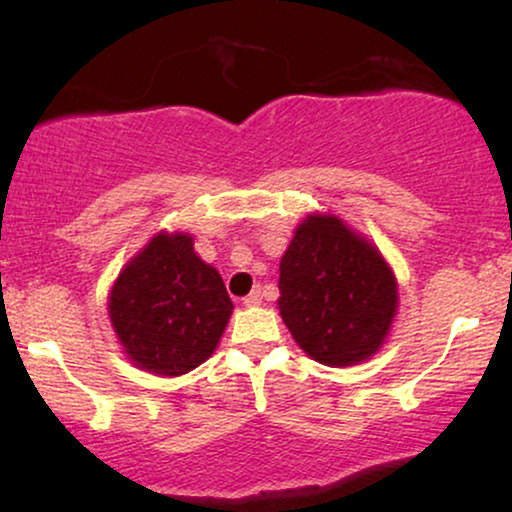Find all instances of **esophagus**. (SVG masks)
I'll return each mask as SVG.
<instances>
[{
	"mask_svg": "<svg viewBox=\"0 0 512 512\" xmlns=\"http://www.w3.org/2000/svg\"><path fill=\"white\" fill-rule=\"evenodd\" d=\"M263 303V293H261V289H254L249 293V296H244V305H261Z\"/></svg>",
	"mask_w": 512,
	"mask_h": 512,
	"instance_id": "esophagus-1",
	"label": "esophagus"
}]
</instances>
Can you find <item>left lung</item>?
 <instances>
[{
    "label": "left lung",
    "instance_id": "left-lung-1",
    "mask_svg": "<svg viewBox=\"0 0 512 512\" xmlns=\"http://www.w3.org/2000/svg\"><path fill=\"white\" fill-rule=\"evenodd\" d=\"M279 314L314 361L354 366L387 338L398 307L394 272L333 214H310L279 263Z\"/></svg>",
    "mask_w": 512,
    "mask_h": 512
}]
</instances>
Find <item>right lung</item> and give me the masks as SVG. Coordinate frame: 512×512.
I'll return each mask as SVG.
<instances>
[{"label":"right lung","mask_w":512,"mask_h":512,"mask_svg":"<svg viewBox=\"0 0 512 512\" xmlns=\"http://www.w3.org/2000/svg\"><path fill=\"white\" fill-rule=\"evenodd\" d=\"M233 312L226 286L188 233H158L118 275L109 319L137 368L177 377L219 345Z\"/></svg>","instance_id":"add662e5"}]
</instances>
